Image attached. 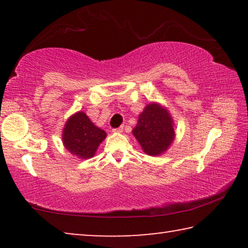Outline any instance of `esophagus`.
Returning <instances> with one entry per match:
<instances>
[{
  "label": "esophagus",
  "mask_w": 248,
  "mask_h": 248,
  "mask_svg": "<svg viewBox=\"0 0 248 248\" xmlns=\"http://www.w3.org/2000/svg\"><path fill=\"white\" fill-rule=\"evenodd\" d=\"M123 130H124V127H123V125H121V127H119V128L112 129V131H114V132H123Z\"/></svg>",
  "instance_id": "34e87169"
}]
</instances>
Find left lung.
<instances>
[{
	"label": "left lung",
	"instance_id": "obj_1",
	"mask_svg": "<svg viewBox=\"0 0 248 248\" xmlns=\"http://www.w3.org/2000/svg\"><path fill=\"white\" fill-rule=\"evenodd\" d=\"M132 133L146 154L156 156L164 153L173 143L174 121L165 107L151 103L139 115Z\"/></svg>",
	"mask_w": 248,
	"mask_h": 248
}]
</instances>
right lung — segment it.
I'll return each mask as SVG.
<instances>
[{"label":"right lung","mask_w":248,"mask_h":248,"mask_svg":"<svg viewBox=\"0 0 248 248\" xmlns=\"http://www.w3.org/2000/svg\"><path fill=\"white\" fill-rule=\"evenodd\" d=\"M106 132L92 123L85 112L78 111L70 117L62 131V142L71 154L82 159L93 157Z\"/></svg>","instance_id":"add662e5"}]
</instances>
